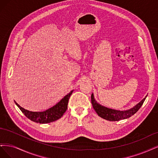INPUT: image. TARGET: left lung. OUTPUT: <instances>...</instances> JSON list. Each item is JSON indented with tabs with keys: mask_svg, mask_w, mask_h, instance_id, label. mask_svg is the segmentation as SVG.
<instances>
[{
	"mask_svg": "<svg viewBox=\"0 0 158 158\" xmlns=\"http://www.w3.org/2000/svg\"><path fill=\"white\" fill-rule=\"evenodd\" d=\"M146 97L143 100H142L139 104H137L135 106H134L133 108L125 111L111 109L100 105L95 100L93 94L91 95V103L93 104L94 110L100 118L111 121H116L127 119L132 115H133L140 108V107L143 104Z\"/></svg>",
	"mask_w": 158,
	"mask_h": 158,
	"instance_id": "left-lung-1",
	"label": "left lung"
}]
</instances>
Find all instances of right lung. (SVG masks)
I'll return each mask as SVG.
<instances>
[{"instance_id": "1", "label": "right lung", "mask_w": 158, "mask_h": 158, "mask_svg": "<svg viewBox=\"0 0 158 158\" xmlns=\"http://www.w3.org/2000/svg\"><path fill=\"white\" fill-rule=\"evenodd\" d=\"M73 90L71 91L67 95L61 100L52 108L44 111H31L23 108L18 103L15 102V104L22 111V113L27 118L32 121L39 123H48L55 121L61 118L68 109V104L70 96L72 95Z\"/></svg>"}]
</instances>
